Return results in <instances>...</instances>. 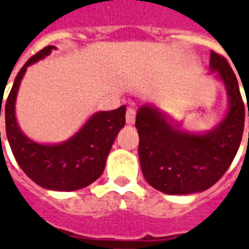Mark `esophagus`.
Masks as SVG:
<instances>
[{"label":"esophagus","instance_id":"1","mask_svg":"<svg viewBox=\"0 0 249 249\" xmlns=\"http://www.w3.org/2000/svg\"><path fill=\"white\" fill-rule=\"evenodd\" d=\"M126 122H127L129 124H133V123L136 122V109L131 108V107H129L127 110H126Z\"/></svg>","mask_w":249,"mask_h":249}]
</instances>
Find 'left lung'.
<instances>
[{
    "instance_id": "left-lung-1",
    "label": "left lung",
    "mask_w": 249,
    "mask_h": 249,
    "mask_svg": "<svg viewBox=\"0 0 249 249\" xmlns=\"http://www.w3.org/2000/svg\"><path fill=\"white\" fill-rule=\"evenodd\" d=\"M209 65L225 83L230 102L226 118L215 130L201 136L187 134L151 107L137 110L141 170L149 184L165 194H193L213 186L231 165L243 139L247 110L237 77L227 59L215 51H211Z\"/></svg>"
}]
</instances>
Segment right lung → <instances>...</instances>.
<instances>
[{
  "mask_svg": "<svg viewBox=\"0 0 249 249\" xmlns=\"http://www.w3.org/2000/svg\"><path fill=\"white\" fill-rule=\"evenodd\" d=\"M53 48V45L43 48L19 71L5 102V127L16 162L34 183L53 191H74L90 186L102 175L115 137L126 123V105L97 112L79 133L62 144L43 145L27 139L15 118L16 94L27 66L47 56ZM1 104L2 100L0 116Z\"/></svg>",
  "mask_w": 249,
  "mask_h": 249,
  "instance_id": "obj_1",
  "label": "right lung"
}]
</instances>
